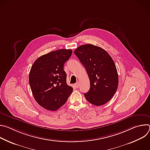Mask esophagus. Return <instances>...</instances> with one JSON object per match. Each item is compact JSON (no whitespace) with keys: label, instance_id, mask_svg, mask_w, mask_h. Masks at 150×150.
<instances>
[{"label":"esophagus","instance_id":"1","mask_svg":"<svg viewBox=\"0 0 150 150\" xmlns=\"http://www.w3.org/2000/svg\"><path fill=\"white\" fill-rule=\"evenodd\" d=\"M75 86L76 87V88H78L79 87V82H76L75 84Z\"/></svg>","mask_w":150,"mask_h":150}]
</instances>
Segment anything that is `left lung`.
Masks as SVG:
<instances>
[{
    "label": "left lung",
    "instance_id": "left-lung-1",
    "mask_svg": "<svg viewBox=\"0 0 150 150\" xmlns=\"http://www.w3.org/2000/svg\"><path fill=\"white\" fill-rule=\"evenodd\" d=\"M85 67L90 82V88L84 94L87 100L95 105L110 101L115 94L119 83L116 65L111 56L103 49L87 44L74 51Z\"/></svg>",
    "mask_w": 150,
    "mask_h": 150
}]
</instances>
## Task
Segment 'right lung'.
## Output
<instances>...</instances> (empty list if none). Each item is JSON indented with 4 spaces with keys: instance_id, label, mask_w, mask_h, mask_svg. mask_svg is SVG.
I'll use <instances>...</instances> for the list:
<instances>
[{
    "instance_id": "1",
    "label": "right lung",
    "mask_w": 150,
    "mask_h": 150,
    "mask_svg": "<svg viewBox=\"0 0 150 150\" xmlns=\"http://www.w3.org/2000/svg\"><path fill=\"white\" fill-rule=\"evenodd\" d=\"M72 53L70 49H60L38 57L29 74L33 95L42 108L55 111L65 104L73 88L67 83L65 63Z\"/></svg>"
}]
</instances>
